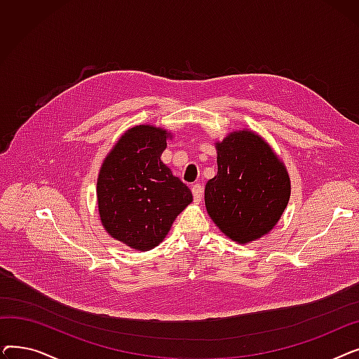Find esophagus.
<instances>
[{"mask_svg":"<svg viewBox=\"0 0 359 359\" xmlns=\"http://www.w3.org/2000/svg\"><path fill=\"white\" fill-rule=\"evenodd\" d=\"M192 194H194V201L196 203H199L202 201V196H203V187L199 183L194 184L192 186Z\"/></svg>","mask_w":359,"mask_h":359,"instance_id":"1","label":"esophagus"}]
</instances>
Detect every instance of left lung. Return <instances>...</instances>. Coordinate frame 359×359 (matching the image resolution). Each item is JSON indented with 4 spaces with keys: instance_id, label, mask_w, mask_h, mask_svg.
Instances as JSON below:
<instances>
[{
    "instance_id": "8db88e82",
    "label": "left lung",
    "mask_w": 359,
    "mask_h": 359,
    "mask_svg": "<svg viewBox=\"0 0 359 359\" xmlns=\"http://www.w3.org/2000/svg\"><path fill=\"white\" fill-rule=\"evenodd\" d=\"M215 147L218 173L205 186L206 211L231 240L255 241L275 227L287 208V167L253 130L231 132Z\"/></svg>"
}]
</instances>
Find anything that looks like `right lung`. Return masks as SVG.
Here are the masks:
<instances>
[{"label":"right lung","mask_w":359,"mask_h":359,"mask_svg":"<svg viewBox=\"0 0 359 359\" xmlns=\"http://www.w3.org/2000/svg\"><path fill=\"white\" fill-rule=\"evenodd\" d=\"M170 132L153 125L128 129L106 156L97 177L104 230L130 249L147 252L164 240L192 192L163 161Z\"/></svg>","instance_id":"add662e5"}]
</instances>
